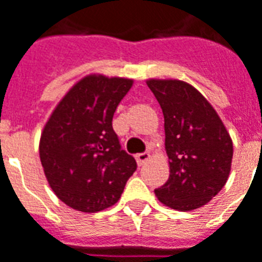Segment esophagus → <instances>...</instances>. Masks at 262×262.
I'll return each mask as SVG.
<instances>
[{"instance_id":"34e87169","label":"esophagus","mask_w":262,"mask_h":262,"mask_svg":"<svg viewBox=\"0 0 262 262\" xmlns=\"http://www.w3.org/2000/svg\"><path fill=\"white\" fill-rule=\"evenodd\" d=\"M135 159H137V163H138V166H143V164H145V163H146V161L150 159V153H149V152L138 153V155L135 156Z\"/></svg>"}]
</instances>
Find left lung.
Masks as SVG:
<instances>
[{"instance_id": "8db88e82", "label": "left lung", "mask_w": 262, "mask_h": 262, "mask_svg": "<svg viewBox=\"0 0 262 262\" xmlns=\"http://www.w3.org/2000/svg\"><path fill=\"white\" fill-rule=\"evenodd\" d=\"M163 110L170 177L155 190L178 211L207 204L227 184L233 145L217 112L200 92L180 80H147Z\"/></svg>"}]
</instances>
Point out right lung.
Returning <instances> with one entry per match:
<instances>
[{"instance_id":"obj_1","label":"right lung","mask_w":262,"mask_h":262,"mask_svg":"<svg viewBox=\"0 0 262 262\" xmlns=\"http://www.w3.org/2000/svg\"><path fill=\"white\" fill-rule=\"evenodd\" d=\"M133 82L90 74L69 90L45 124L41 164L51 189L69 207L96 213L113 206L137 170L112 127Z\"/></svg>"}]
</instances>
